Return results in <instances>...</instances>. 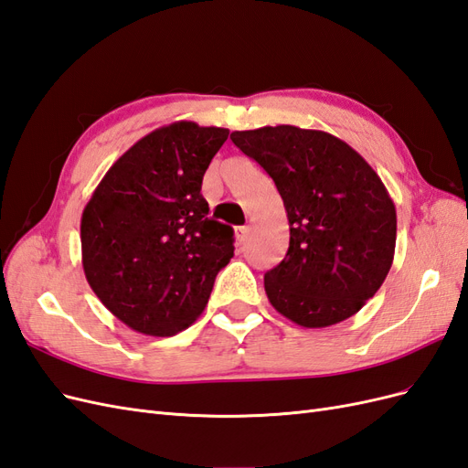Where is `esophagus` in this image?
I'll use <instances>...</instances> for the list:
<instances>
[{
  "instance_id": "esophagus-1",
  "label": "esophagus",
  "mask_w": 468,
  "mask_h": 468,
  "mask_svg": "<svg viewBox=\"0 0 468 468\" xmlns=\"http://www.w3.org/2000/svg\"><path fill=\"white\" fill-rule=\"evenodd\" d=\"M248 234H250V226H238V229H236V239H238V244H244Z\"/></svg>"
}]
</instances>
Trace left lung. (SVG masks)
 Listing matches in <instances>:
<instances>
[{
  "instance_id": "8db88e82",
  "label": "left lung",
  "mask_w": 468,
  "mask_h": 468,
  "mask_svg": "<svg viewBox=\"0 0 468 468\" xmlns=\"http://www.w3.org/2000/svg\"><path fill=\"white\" fill-rule=\"evenodd\" d=\"M230 138L275 181L287 210V256L263 277L269 303L303 328L359 313L396 246V208L375 169L324 131L279 124Z\"/></svg>"
}]
</instances>
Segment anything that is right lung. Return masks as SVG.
Wrapping results in <instances>:
<instances>
[{"label":"right lung","instance_id":"right-lung-1","mask_svg":"<svg viewBox=\"0 0 468 468\" xmlns=\"http://www.w3.org/2000/svg\"><path fill=\"white\" fill-rule=\"evenodd\" d=\"M229 129L172 122L111 165L83 208V273L134 332L174 335L201 316L234 256V230L208 217L203 176Z\"/></svg>","mask_w":468,"mask_h":468}]
</instances>
